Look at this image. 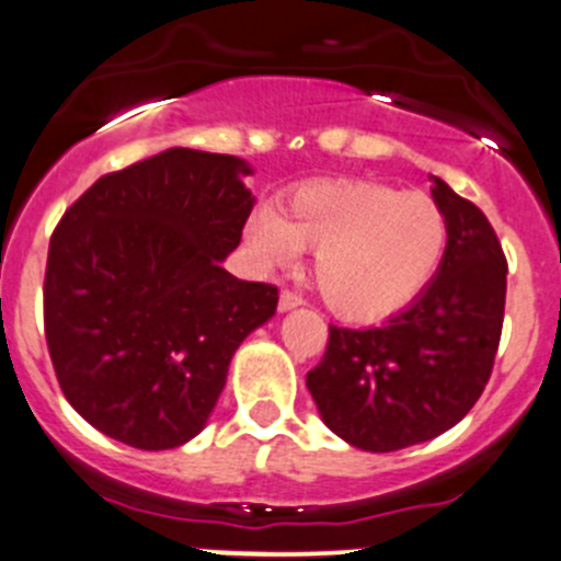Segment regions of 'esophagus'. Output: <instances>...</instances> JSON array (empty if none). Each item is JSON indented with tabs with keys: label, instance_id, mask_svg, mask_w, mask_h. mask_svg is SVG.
<instances>
[{
	"label": "esophagus",
	"instance_id": "obj_1",
	"mask_svg": "<svg viewBox=\"0 0 561 561\" xmlns=\"http://www.w3.org/2000/svg\"><path fill=\"white\" fill-rule=\"evenodd\" d=\"M297 305H302V297H299L297 291H288V288H283L278 308H280V310H291V308H297Z\"/></svg>",
	"mask_w": 561,
	"mask_h": 561
}]
</instances>
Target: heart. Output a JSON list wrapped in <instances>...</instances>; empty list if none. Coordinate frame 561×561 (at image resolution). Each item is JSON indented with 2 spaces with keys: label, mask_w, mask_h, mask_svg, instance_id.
I'll list each match as a JSON object with an SVG mask.
<instances>
[{
  "label": "heart",
  "mask_w": 561,
  "mask_h": 561,
  "mask_svg": "<svg viewBox=\"0 0 561 561\" xmlns=\"http://www.w3.org/2000/svg\"><path fill=\"white\" fill-rule=\"evenodd\" d=\"M245 242L264 267H286L302 248H313V278L330 310L348 321H376L428 288L447 253L450 226L428 193L346 180L302 187L286 215L256 209Z\"/></svg>",
  "instance_id": "b5f03b06"
}]
</instances>
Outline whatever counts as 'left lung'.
<instances>
[{
    "label": "left lung",
    "instance_id": "1",
    "mask_svg": "<svg viewBox=\"0 0 561 561\" xmlns=\"http://www.w3.org/2000/svg\"><path fill=\"white\" fill-rule=\"evenodd\" d=\"M450 226L439 273L381 327L330 324L308 390L321 420L348 445L403 450L445 434L485 390L507 294V262L485 215L434 180Z\"/></svg>",
    "mask_w": 561,
    "mask_h": 561
}]
</instances>
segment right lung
<instances>
[{"mask_svg":"<svg viewBox=\"0 0 561 561\" xmlns=\"http://www.w3.org/2000/svg\"><path fill=\"white\" fill-rule=\"evenodd\" d=\"M234 154L174 147L98 182L48 245L43 321L70 407L122 445L171 450L207 425L229 363L278 288L220 267L251 215Z\"/></svg>","mask_w":561,"mask_h":561,"instance_id":"add662e5","label":"right lung"}]
</instances>
